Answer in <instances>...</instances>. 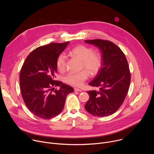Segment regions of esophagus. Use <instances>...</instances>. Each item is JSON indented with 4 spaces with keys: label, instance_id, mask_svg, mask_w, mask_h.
I'll return each instance as SVG.
<instances>
[{
    "label": "esophagus",
    "instance_id": "esophagus-1",
    "mask_svg": "<svg viewBox=\"0 0 154 154\" xmlns=\"http://www.w3.org/2000/svg\"><path fill=\"white\" fill-rule=\"evenodd\" d=\"M74 91H80V92H81L82 90L80 89L77 88H74Z\"/></svg>",
    "mask_w": 154,
    "mask_h": 154
}]
</instances>
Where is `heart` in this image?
Listing matches in <instances>:
<instances>
[{
	"label": "heart",
	"mask_w": 154,
	"mask_h": 154,
	"mask_svg": "<svg viewBox=\"0 0 154 154\" xmlns=\"http://www.w3.org/2000/svg\"><path fill=\"white\" fill-rule=\"evenodd\" d=\"M69 54L82 61V68L85 69L91 75H96L100 70L102 66L100 55L93 52V49L83 45H80L72 48L69 51ZM66 57L64 54H61L57 58L56 64L60 71H63L66 68ZM88 75L85 71L78 73L69 72L64 77L65 82L74 86H80L88 79Z\"/></svg>",
	"instance_id": "obj_1"
}]
</instances>
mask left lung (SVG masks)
<instances>
[{
	"label": "left lung",
	"instance_id": "1",
	"mask_svg": "<svg viewBox=\"0 0 154 154\" xmlns=\"http://www.w3.org/2000/svg\"><path fill=\"white\" fill-rule=\"evenodd\" d=\"M85 42L97 47L102 58L99 71L89 83L99 87V91H87L90 99L85 108L94 116H107L118 110L127 96L130 83L128 64L123 52L113 42L99 39Z\"/></svg>",
	"mask_w": 154,
	"mask_h": 154
}]
</instances>
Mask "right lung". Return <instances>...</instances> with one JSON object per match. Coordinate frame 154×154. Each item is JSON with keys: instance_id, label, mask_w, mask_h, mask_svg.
Instances as JSON below:
<instances>
[{"instance_id": "add662e5", "label": "right lung", "mask_w": 154, "mask_h": 154, "mask_svg": "<svg viewBox=\"0 0 154 154\" xmlns=\"http://www.w3.org/2000/svg\"><path fill=\"white\" fill-rule=\"evenodd\" d=\"M69 42L51 43L33 50L26 58L19 75L21 94L35 116L49 119L63 109L66 96L74 91L71 86L55 80L58 57ZM59 86L56 90L54 87Z\"/></svg>"}]
</instances>
